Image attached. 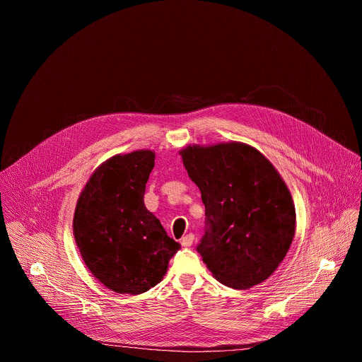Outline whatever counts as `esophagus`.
Masks as SVG:
<instances>
[{
	"instance_id": "1",
	"label": "esophagus",
	"mask_w": 362,
	"mask_h": 362,
	"mask_svg": "<svg viewBox=\"0 0 362 362\" xmlns=\"http://www.w3.org/2000/svg\"><path fill=\"white\" fill-rule=\"evenodd\" d=\"M193 240H194V236H193L192 233H189V235H186V236H183V238H182L180 243H182V246H185V247H189V246H192Z\"/></svg>"
}]
</instances>
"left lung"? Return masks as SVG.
Returning a JSON list of instances; mask_svg holds the SVG:
<instances>
[{"mask_svg":"<svg viewBox=\"0 0 362 362\" xmlns=\"http://www.w3.org/2000/svg\"><path fill=\"white\" fill-rule=\"evenodd\" d=\"M179 154L206 208L208 230L197 246L206 267L233 289L268 279L296 228L292 194L279 172L242 141L189 144Z\"/></svg>","mask_w":362,"mask_h":362,"instance_id":"left-lung-1","label":"left lung"}]
</instances>
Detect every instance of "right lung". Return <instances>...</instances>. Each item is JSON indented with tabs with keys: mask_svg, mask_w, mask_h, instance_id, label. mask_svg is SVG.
I'll return each mask as SVG.
<instances>
[{
	"mask_svg": "<svg viewBox=\"0 0 362 362\" xmlns=\"http://www.w3.org/2000/svg\"><path fill=\"white\" fill-rule=\"evenodd\" d=\"M156 154H115L88 177L76 204L73 233L88 271L117 293L139 295L158 285L180 245L144 206Z\"/></svg>",
	"mask_w": 362,
	"mask_h": 362,
	"instance_id": "add662e5",
	"label": "right lung"
}]
</instances>
